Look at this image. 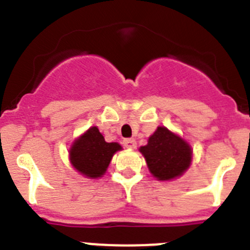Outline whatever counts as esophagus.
Returning <instances> with one entry per match:
<instances>
[{
	"label": "esophagus",
	"instance_id": "esophagus-1",
	"mask_svg": "<svg viewBox=\"0 0 250 250\" xmlns=\"http://www.w3.org/2000/svg\"><path fill=\"white\" fill-rule=\"evenodd\" d=\"M124 145H125V147H127V149H135L136 141L134 140V139H125V140H124Z\"/></svg>",
	"mask_w": 250,
	"mask_h": 250
}]
</instances>
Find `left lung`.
<instances>
[{"instance_id": "left-lung-1", "label": "left lung", "mask_w": 250, "mask_h": 250, "mask_svg": "<svg viewBox=\"0 0 250 250\" xmlns=\"http://www.w3.org/2000/svg\"><path fill=\"white\" fill-rule=\"evenodd\" d=\"M139 151L145 158L151 175L160 182L182 176L193 160V149L188 141L165 126H158L147 144Z\"/></svg>"}]
</instances>
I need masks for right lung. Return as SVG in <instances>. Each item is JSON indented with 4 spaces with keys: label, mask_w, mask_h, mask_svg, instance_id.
<instances>
[{
    "label": "right lung",
    "mask_w": 250,
    "mask_h": 250,
    "mask_svg": "<svg viewBox=\"0 0 250 250\" xmlns=\"http://www.w3.org/2000/svg\"><path fill=\"white\" fill-rule=\"evenodd\" d=\"M123 149L118 143H106L96 126H91L72 141L68 159L76 171L87 179H99L106 173L116 151Z\"/></svg>",
    "instance_id": "obj_1"
}]
</instances>
